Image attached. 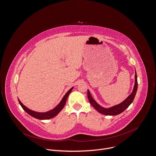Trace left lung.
Segmentation results:
<instances>
[{"label": "left lung", "instance_id": "obj_1", "mask_svg": "<svg viewBox=\"0 0 156 156\" xmlns=\"http://www.w3.org/2000/svg\"><path fill=\"white\" fill-rule=\"evenodd\" d=\"M137 89V80L136 73L135 71V82H134L133 90L132 93L123 102L119 103V104L115 105L108 108H105L101 107L98 104V103L95 101V100L92 98L89 90H87V96H88V99L89 100V102L90 103V104L95 108V110L97 112H98L101 114L105 115L114 116V115H117L118 114H120L121 113H122L131 105V103L133 101L134 98L135 97Z\"/></svg>", "mask_w": 156, "mask_h": 156}]
</instances>
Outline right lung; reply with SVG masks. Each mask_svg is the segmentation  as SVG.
Listing matches in <instances>:
<instances>
[{"label":"right lung","instance_id":"right-lung-1","mask_svg":"<svg viewBox=\"0 0 156 156\" xmlns=\"http://www.w3.org/2000/svg\"><path fill=\"white\" fill-rule=\"evenodd\" d=\"M73 89V87H72L71 89H69L68 90V92L65 94V95L62 98L60 103L55 108H53L51 110H49L48 112H46L41 113V112H37L33 111V110L28 108L27 107H26L20 101V100L19 99H18V100H19L20 105H21L22 108L30 116H33V118L38 119H51L52 118L56 116L62 110V109L63 108V107H64V105L66 104V100H67V98L69 95L70 94V93L71 92Z\"/></svg>","mask_w":156,"mask_h":156}]
</instances>
